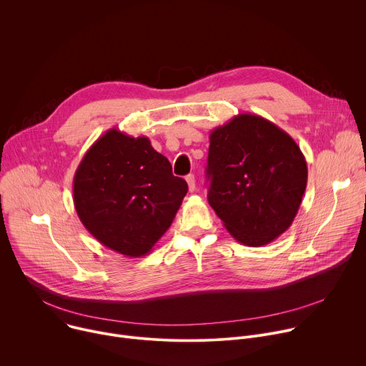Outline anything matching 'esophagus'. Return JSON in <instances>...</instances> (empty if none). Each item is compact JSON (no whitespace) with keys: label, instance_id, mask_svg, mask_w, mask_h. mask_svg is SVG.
<instances>
[{"label":"esophagus","instance_id":"obj_1","mask_svg":"<svg viewBox=\"0 0 366 366\" xmlns=\"http://www.w3.org/2000/svg\"><path fill=\"white\" fill-rule=\"evenodd\" d=\"M185 179H187V184H188V189L191 192H194L195 191V177L192 174H189V175H187Z\"/></svg>","mask_w":366,"mask_h":366}]
</instances>
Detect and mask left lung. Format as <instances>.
Instances as JSON below:
<instances>
[{
  "label": "left lung",
  "instance_id": "left-lung-1",
  "mask_svg": "<svg viewBox=\"0 0 366 366\" xmlns=\"http://www.w3.org/2000/svg\"><path fill=\"white\" fill-rule=\"evenodd\" d=\"M295 140L269 120L239 114L210 134L208 204L246 246H264L294 222L307 187Z\"/></svg>",
  "mask_w": 366,
  "mask_h": 366
}]
</instances>
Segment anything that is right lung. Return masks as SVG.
I'll use <instances>...</instances> for the list:
<instances>
[{
  "label": "right lung",
  "instance_id": "obj_1",
  "mask_svg": "<svg viewBox=\"0 0 366 366\" xmlns=\"http://www.w3.org/2000/svg\"><path fill=\"white\" fill-rule=\"evenodd\" d=\"M188 191L182 178L144 136L104 133L74 177V204L85 229L129 257L152 250L172 224Z\"/></svg>",
  "mask_w": 366,
  "mask_h": 366
}]
</instances>
